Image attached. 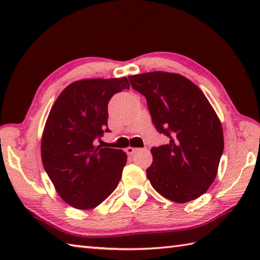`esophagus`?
Returning a JSON list of instances; mask_svg holds the SVG:
<instances>
[{"mask_svg": "<svg viewBox=\"0 0 260 260\" xmlns=\"http://www.w3.org/2000/svg\"><path fill=\"white\" fill-rule=\"evenodd\" d=\"M136 151H137V148H135V147L128 146V147L125 148V152H126L127 154H128V155H132V154H134Z\"/></svg>", "mask_w": 260, "mask_h": 260, "instance_id": "1", "label": "esophagus"}]
</instances>
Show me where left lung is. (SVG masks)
Returning a JSON list of instances; mask_svg holds the SVG:
<instances>
[{"mask_svg":"<svg viewBox=\"0 0 260 260\" xmlns=\"http://www.w3.org/2000/svg\"><path fill=\"white\" fill-rule=\"evenodd\" d=\"M128 79L145 96L157 132L170 139L168 144L152 147L147 179L171 201L196 200L217 176L223 152L219 117L200 88L179 74L153 71Z\"/></svg>","mask_w":260,"mask_h":260,"instance_id":"1","label":"left lung"}]
</instances>
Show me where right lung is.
<instances>
[{"mask_svg": "<svg viewBox=\"0 0 260 260\" xmlns=\"http://www.w3.org/2000/svg\"><path fill=\"white\" fill-rule=\"evenodd\" d=\"M128 88L126 77L75 81L49 113L41 141L43 168L60 198L71 207L95 208L118 185L126 153L93 143L109 132L110 98Z\"/></svg>", "mask_w": 260, "mask_h": 260, "instance_id": "add662e5", "label": "right lung"}]
</instances>
